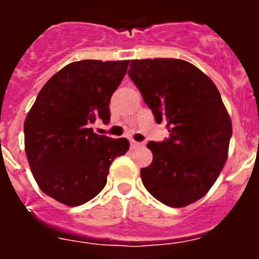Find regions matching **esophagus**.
Instances as JSON below:
<instances>
[{
  "label": "esophagus",
  "instance_id": "esophagus-1",
  "mask_svg": "<svg viewBox=\"0 0 259 259\" xmlns=\"http://www.w3.org/2000/svg\"><path fill=\"white\" fill-rule=\"evenodd\" d=\"M140 146H143V144L137 143V141L135 140H131V149H136V148H140Z\"/></svg>",
  "mask_w": 259,
  "mask_h": 259
}]
</instances>
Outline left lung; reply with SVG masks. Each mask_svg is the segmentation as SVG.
Masks as SVG:
<instances>
[{"label":"left lung","instance_id":"obj_1","mask_svg":"<svg viewBox=\"0 0 259 259\" xmlns=\"http://www.w3.org/2000/svg\"><path fill=\"white\" fill-rule=\"evenodd\" d=\"M128 75L157 123L170 137L149 141L153 162L141 168L144 187L171 207L202 198L227 161L232 123L218 88L200 68L183 59L131 61Z\"/></svg>","mask_w":259,"mask_h":259}]
</instances>
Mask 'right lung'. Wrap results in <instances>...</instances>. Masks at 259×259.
<instances>
[{
	"instance_id": "right-lung-1",
	"label": "right lung",
	"mask_w": 259,
	"mask_h": 259,
	"mask_svg": "<svg viewBox=\"0 0 259 259\" xmlns=\"http://www.w3.org/2000/svg\"><path fill=\"white\" fill-rule=\"evenodd\" d=\"M130 61L72 62L47 81L24 122L29 167L40 189L67 206H79L104 189L111 162L130 149L127 139L93 132L110 120V98Z\"/></svg>"
}]
</instances>
